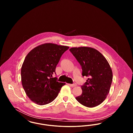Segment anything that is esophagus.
<instances>
[{
	"mask_svg": "<svg viewBox=\"0 0 133 133\" xmlns=\"http://www.w3.org/2000/svg\"><path fill=\"white\" fill-rule=\"evenodd\" d=\"M68 85L70 86V87H76L77 86V84L76 83H74V84H68Z\"/></svg>",
	"mask_w": 133,
	"mask_h": 133,
	"instance_id": "esophagus-1",
	"label": "esophagus"
}]
</instances>
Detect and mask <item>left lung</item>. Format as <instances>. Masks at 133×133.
I'll return each mask as SVG.
<instances>
[{
	"instance_id": "left-lung-1",
	"label": "left lung",
	"mask_w": 133,
	"mask_h": 133,
	"mask_svg": "<svg viewBox=\"0 0 133 133\" xmlns=\"http://www.w3.org/2000/svg\"><path fill=\"white\" fill-rule=\"evenodd\" d=\"M82 69V76L88 77L81 86L82 94L76 99L89 108L101 104L107 96L113 80L112 69L101 53L89 47H72L69 49Z\"/></svg>"
}]
</instances>
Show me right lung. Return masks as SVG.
Segmentation results:
<instances>
[{
	"mask_svg": "<svg viewBox=\"0 0 133 133\" xmlns=\"http://www.w3.org/2000/svg\"><path fill=\"white\" fill-rule=\"evenodd\" d=\"M69 47L47 43L40 45L26 55L21 70L26 94L35 104L44 105L57 97L65 83L52 78L62 54ZM56 74V73H55Z\"/></svg>",
	"mask_w": 133,
	"mask_h": 133,
	"instance_id": "right-lung-1",
	"label": "right lung"
}]
</instances>
